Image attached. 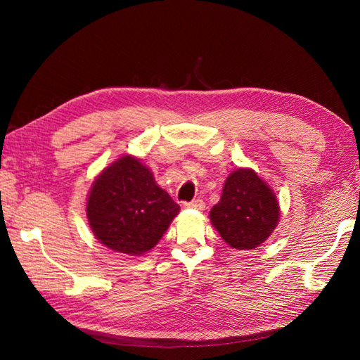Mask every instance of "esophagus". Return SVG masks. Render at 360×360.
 <instances>
[{
    "label": "esophagus",
    "mask_w": 360,
    "mask_h": 360,
    "mask_svg": "<svg viewBox=\"0 0 360 360\" xmlns=\"http://www.w3.org/2000/svg\"><path fill=\"white\" fill-rule=\"evenodd\" d=\"M184 205L187 209H196V210H204L205 209V202L202 200H200V198H198V200H193V201H188Z\"/></svg>",
    "instance_id": "34e87169"
}]
</instances>
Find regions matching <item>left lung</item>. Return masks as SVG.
<instances>
[{
	"label": "left lung",
	"instance_id": "1",
	"mask_svg": "<svg viewBox=\"0 0 360 360\" xmlns=\"http://www.w3.org/2000/svg\"><path fill=\"white\" fill-rule=\"evenodd\" d=\"M278 217L277 198L249 168L229 174L219 202L210 210L212 224L235 249L259 246L272 233Z\"/></svg>",
	"mask_w": 360,
	"mask_h": 360
}]
</instances>
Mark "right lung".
Listing matches in <instances>:
<instances>
[{
	"label": "right lung",
	"mask_w": 360,
	"mask_h": 360,
	"mask_svg": "<svg viewBox=\"0 0 360 360\" xmlns=\"http://www.w3.org/2000/svg\"><path fill=\"white\" fill-rule=\"evenodd\" d=\"M178 212L179 205L158 187L153 173L131 156L120 158L102 172L86 204L97 240L129 255L155 248Z\"/></svg>",
	"instance_id": "add662e5"
}]
</instances>
